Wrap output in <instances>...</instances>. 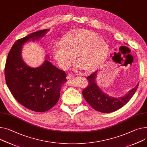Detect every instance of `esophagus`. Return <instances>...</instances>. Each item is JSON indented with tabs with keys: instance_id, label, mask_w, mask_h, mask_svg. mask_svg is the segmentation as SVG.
Here are the masks:
<instances>
[{
	"instance_id": "obj_1",
	"label": "esophagus",
	"mask_w": 147,
	"mask_h": 147,
	"mask_svg": "<svg viewBox=\"0 0 147 147\" xmlns=\"http://www.w3.org/2000/svg\"><path fill=\"white\" fill-rule=\"evenodd\" d=\"M74 77V76L72 74H69L67 75V80H71V79H72Z\"/></svg>"
}]
</instances>
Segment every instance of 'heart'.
Masks as SVG:
<instances>
[{
    "label": "heart",
    "instance_id": "b5f03b06",
    "mask_svg": "<svg viewBox=\"0 0 147 147\" xmlns=\"http://www.w3.org/2000/svg\"><path fill=\"white\" fill-rule=\"evenodd\" d=\"M108 52L104 40L91 30H78L55 45L53 55L58 64L67 68L77 56L78 62L86 72H91L103 62Z\"/></svg>",
    "mask_w": 147,
    "mask_h": 147
}]
</instances>
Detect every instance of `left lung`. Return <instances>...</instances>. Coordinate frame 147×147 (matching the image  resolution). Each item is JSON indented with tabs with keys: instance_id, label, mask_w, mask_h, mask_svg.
I'll list each match as a JSON object with an SVG mask.
<instances>
[{
	"instance_id": "1",
	"label": "left lung",
	"mask_w": 147,
	"mask_h": 147,
	"mask_svg": "<svg viewBox=\"0 0 147 147\" xmlns=\"http://www.w3.org/2000/svg\"><path fill=\"white\" fill-rule=\"evenodd\" d=\"M98 71L87 77L88 86L83 89L82 95L86 102L94 109L103 113L114 112L125 105L134 95L138 87V84L125 96L114 98L108 95L101 90L96 83Z\"/></svg>"
}]
</instances>
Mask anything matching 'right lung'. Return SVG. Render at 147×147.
<instances>
[{
  "label": "right lung",
  "mask_w": 147,
  "mask_h": 147,
  "mask_svg": "<svg viewBox=\"0 0 147 147\" xmlns=\"http://www.w3.org/2000/svg\"><path fill=\"white\" fill-rule=\"evenodd\" d=\"M49 29L38 30L16 40L10 49L5 68L7 87L22 105L35 112H43L58 102L66 75L49 61L40 66L31 67L22 59V46L28 41L40 39Z\"/></svg>",
  "instance_id": "obj_1"
}]
</instances>
